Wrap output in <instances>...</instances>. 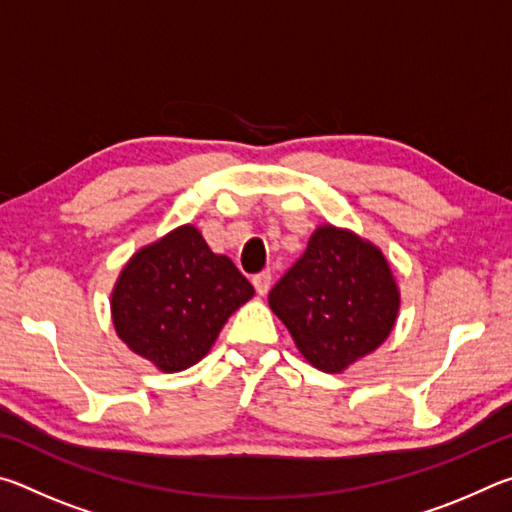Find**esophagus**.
Masks as SVG:
<instances>
[{"mask_svg": "<svg viewBox=\"0 0 512 512\" xmlns=\"http://www.w3.org/2000/svg\"><path fill=\"white\" fill-rule=\"evenodd\" d=\"M253 284H255V289H257L259 296H266V293L271 291V284H273V275H271V271H262V273H257V275L253 277Z\"/></svg>", "mask_w": 512, "mask_h": 512, "instance_id": "1", "label": "esophagus"}]
</instances>
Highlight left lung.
<instances>
[{"label": "left lung", "instance_id": "1", "mask_svg": "<svg viewBox=\"0 0 512 512\" xmlns=\"http://www.w3.org/2000/svg\"><path fill=\"white\" fill-rule=\"evenodd\" d=\"M268 307L311 366L343 372L391 336L400 289L372 241L325 223L268 293Z\"/></svg>", "mask_w": 512, "mask_h": 512}]
</instances>
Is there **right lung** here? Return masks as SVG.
Instances as JSON below:
<instances>
[{"label":"right lung","mask_w":512,"mask_h":512,"mask_svg":"<svg viewBox=\"0 0 512 512\" xmlns=\"http://www.w3.org/2000/svg\"><path fill=\"white\" fill-rule=\"evenodd\" d=\"M255 296L230 257L187 223L128 259L110 293L112 325L128 350L162 372L201 361L235 311Z\"/></svg>","instance_id":"obj_1"}]
</instances>
